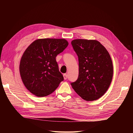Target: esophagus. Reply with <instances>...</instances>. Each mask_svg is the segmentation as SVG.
<instances>
[{"label":"esophagus","instance_id":"34e87169","mask_svg":"<svg viewBox=\"0 0 133 133\" xmlns=\"http://www.w3.org/2000/svg\"><path fill=\"white\" fill-rule=\"evenodd\" d=\"M63 76H64V79L65 80H66L67 79V77H68V76H67V74H63Z\"/></svg>","mask_w":133,"mask_h":133}]
</instances>
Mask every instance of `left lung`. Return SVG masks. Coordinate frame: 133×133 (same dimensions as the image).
I'll return each instance as SVG.
<instances>
[{
	"label": "left lung",
	"mask_w": 133,
	"mask_h": 133,
	"mask_svg": "<svg viewBox=\"0 0 133 133\" xmlns=\"http://www.w3.org/2000/svg\"><path fill=\"white\" fill-rule=\"evenodd\" d=\"M71 44L79 59V76L71 85L83 100H96L107 92L112 80L113 66L110 56L96 40L75 39Z\"/></svg>",
	"instance_id": "1"
}]
</instances>
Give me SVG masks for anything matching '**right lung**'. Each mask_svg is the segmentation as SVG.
<instances>
[{"label":"right lung","mask_w":133,"mask_h":133,"mask_svg":"<svg viewBox=\"0 0 133 133\" xmlns=\"http://www.w3.org/2000/svg\"><path fill=\"white\" fill-rule=\"evenodd\" d=\"M68 45L65 39H39L26 49L20 59L19 72L25 86L33 95H50L64 80L55 58Z\"/></svg>","instance_id":"add662e5"}]
</instances>
